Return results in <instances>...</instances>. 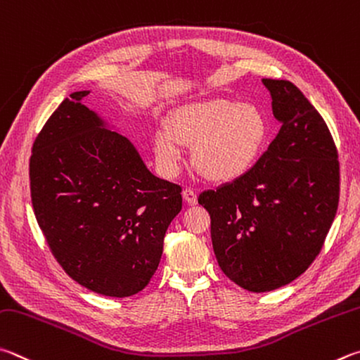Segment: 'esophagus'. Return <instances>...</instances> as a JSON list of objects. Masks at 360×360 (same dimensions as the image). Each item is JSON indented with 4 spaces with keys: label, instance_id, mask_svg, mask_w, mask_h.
Listing matches in <instances>:
<instances>
[{
    "label": "esophagus",
    "instance_id": "esophagus-1",
    "mask_svg": "<svg viewBox=\"0 0 360 360\" xmlns=\"http://www.w3.org/2000/svg\"><path fill=\"white\" fill-rule=\"evenodd\" d=\"M182 198L187 202V205H197V192L192 191V188H184V192H182Z\"/></svg>",
    "mask_w": 360,
    "mask_h": 360
}]
</instances>
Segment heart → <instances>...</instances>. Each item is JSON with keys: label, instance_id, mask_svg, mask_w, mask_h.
Returning a JSON list of instances; mask_svg holds the SVG:
<instances>
[{"label": "heart", "instance_id": "heart-1", "mask_svg": "<svg viewBox=\"0 0 360 360\" xmlns=\"http://www.w3.org/2000/svg\"><path fill=\"white\" fill-rule=\"evenodd\" d=\"M267 139L266 116L252 103L211 99L187 103L168 117L154 135V151L162 172H179L184 149L192 162L214 181L243 178L258 162Z\"/></svg>", "mask_w": 360, "mask_h": 360}]
</instances>
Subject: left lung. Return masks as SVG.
I'll return each mask as SVG.
<instances>
[{"instance_id":"8db88e82","label":"left lung","mask_w":360,"mask_h":360,"mask_svg":"<svg viewBox=\"0 0 360 360\" xmlns=\"http://www.w3.org/2000/svg\"><path fill=\"white\" fill-rule=\"evenodd\" d=\"M278 134L243 178L206 191L215 258L252 292L291 283L318 257L335 219L340 167L324 120L288 80L263 78Z\"/></svg>"}]
</instances>
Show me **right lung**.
I'll return each instance as SVG.
<instances>
[{
    "mask_svg": "<svg viewBox=\"0 0 360 360\" xmlns=\"http://www.w3.org/2000/svg\"><path fill=\"white\" fill-rule=\"evenodd\" d=\"M88 94L72 93L36 136L31 201L69 277L97 294L127 297L158 269L182 188L149 172L132 143L83 105Z\"/></svg>",
    "mask_w": 360,
    "mask_h": 360,
    "instance_id": "right-lung-1",
    "label": "right lung"
}]
</instances>
